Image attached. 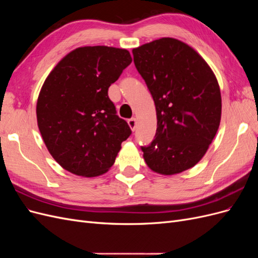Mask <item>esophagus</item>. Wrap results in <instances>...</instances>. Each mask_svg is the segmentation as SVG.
Listing matches in <instances>:
<instances>
[{"instance_id":"obj_1","label":"esophagus","mask_w":258,"mask_h":258,"mask_svg":"<svg viewBox=\"0 0 258 258\" xmlns=\"http://www.w3.org/2000/svg\"><path fill=\"white\" fill-rule=\"evenodd\" d=\"M128 124H129V127L131 128V130L135 131L136 128H137V119L136 118H130L128 120Z\"/></svg>"}]
</instances>
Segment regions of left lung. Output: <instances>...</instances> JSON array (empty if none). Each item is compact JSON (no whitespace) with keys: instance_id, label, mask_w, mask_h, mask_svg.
<instances>
[{"instance_id":"1","label":"left lung","mask_w":258,"mask_h":258,"mask_svg":"<svg viewBox=\"0 0 258 258\" xmlns=\"http://www.w3.org/2000/svg\"><path fill=\"white\" fill-rule=\"evenodd\" d=\"M132 53L157 115L155 139L141 147L144 160L159 174L181 173L201 160L220 127V86L205 59L175 38H159Z\"/></svg>"}]
</instances>
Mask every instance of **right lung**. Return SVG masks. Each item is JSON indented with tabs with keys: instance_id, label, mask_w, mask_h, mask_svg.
<instances>
[{
	"instance_id": "obj_1",
	"label": "right lung",
	"mask_w": 258,
	"mask_h": 258,
	"mask_svg": "<svg viewBox=\"0 0 258 258\" xmlns=\"http://www.w3.org/2000/svg\"><path fill=\"white\" fill-rule=\"evenodd\" d=\"M131 61L126 49L85 46L62 58L45 80L36 103L37 126L53 159L69 172L105 173L131 135L107 95Z\"/></svg>"
}]
</instances>
